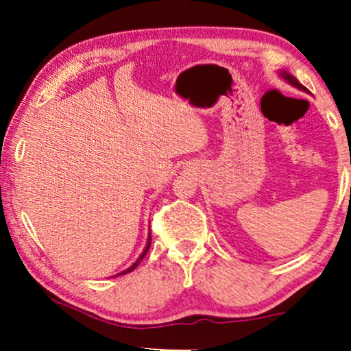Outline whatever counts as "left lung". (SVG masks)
<instances>
[{
  "label": "left lung",
  "instance_id": "left-lung-1",
  "mask_svg": "<svg viewBox=\"0 0 351 351\" xmlns=\"http://www.w3.org/2000/svg\"><path fill=\"white\" fill-rule=\"evenodd\" d=\"M281 76H282V78H285L286 81H287V83H289V84H292V86H295V88H299V89H302V90H306V88H305V86H302L300 83H299V81H297L295 78H294V76H292V75H289V73H286V71H281Z\"/></svg>",
  "mask_w": 351,
  "mask_h": 351
}]
</instances>
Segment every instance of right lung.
<instances>
[{
	"instance_id": "obj_1",
	"label": "right lung",
	"mask_w": 351,
	"mask_h": 351,
	"mask_svg": "<svg viewBox=\"0 0 351 351\" xmlns=\"http://www.w3.org/2000/svg\"><path fill=\"white\" fill-rule=\"evenodd\" d=\"M150 246H152V233H150V237H148V243H147V247H145V249H143V252L141 254V257H138V258H137V262H134V265H131V267H129V268H128V270H124V271H121V273H118V275H117V276L126 275V273H129V271H132V270H134V268H136V267L138 265V263H141V262H142V258H143V257H145V254L148 252V249H150Z\"/></svg>"
}]
</instances>
